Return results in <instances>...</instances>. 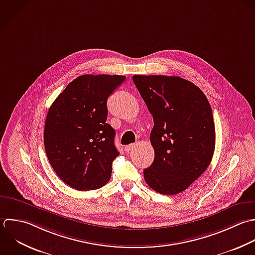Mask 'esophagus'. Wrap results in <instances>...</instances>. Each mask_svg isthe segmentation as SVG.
Returning <instances> with one entry per match:
<instances>
[{
	"mask_svg": "<svg viewBox=\"0 0 255 255\" xmlns=\"http://www.w3.org/2000/svg\"><path fill=\"white\" fill-rule=\"evenodd\" d=\"M134 148H135V144H131V145L125 146V151H126L127 153H129V152H130V151H132Z\"/></svg>",
	"mask_w": 255,
	"mask_h": 255,
	"instance_id": "34e87169",
	"label": "esophagus"
}]
</instances>
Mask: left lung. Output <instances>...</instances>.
<instances>
[{"label": "left lung", "instance_id": "8db88e82", "mask_svg": "<svg viewBox=\"0 0 255 255\" xmlns=\"http://www.w3.org/2000/svg\"><path fill=\"white\" fill-rule=\"evenodd\" d=\"M153 116L155 158L144 179L162 195L187 190L210 166L216 146L211 104L193 82L179 76L133 75Z\"/></svg>", "mask_w": 255, "mask_h": 255}]
</instances>
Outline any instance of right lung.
<instances>
[{
  "label": "right lung",
  "mask_w": 255,
  "mask_h": 255,
  "mask_svg": "<svg viewBox=\"0 0 255 255\" xmlns=\"http://www.w3.org/2000/svg\"><path fill=\"white\" fill-rule=\"evenodd\" d=\"M124 75L84 74L53 101L44 125V149L57 176L78 191L96 190L111 177L119 156L115 130L107 119V99Z\"/></svg>",
  "instance_id": "add662e5"
}]
</instances>
